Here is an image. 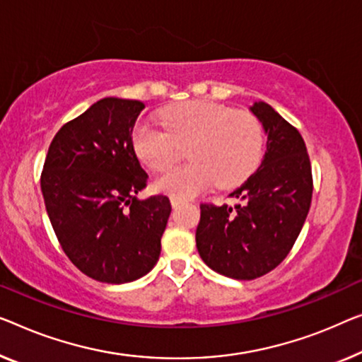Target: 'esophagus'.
<instances>
[{"mask_svg":"<svg viewBox=\"0 0 362 362\" xmlns=\"http://www.w3.org/2000/svg\"><path fill=\"white\" fill-rule=\"evenodd\" d=\"M182 203H183V199H179V198H170V204H172V208L180 206Z\"/></svg>","mask_w":362,"mask_h":362,"instance_id":"1","label":"esophagus"}]
</instances>
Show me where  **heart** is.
Wrapping results in <instances>:
<instances>
[{"label": "heart", "instance_id": "heart-1", "mask_svg": "<svg viewBox=\"0 0 362 362\" xmlns=\"http://www.w3.org/2000/svg\"><path fill=\"white\" fill-rule=\"evenodd\" d=\"M160 123L134 128L133 146L153 170L167 169L188 146L192 163L165 170L153 183L156 192L172 198H192L214 185L234 188L249 179L262 159L263 128L250 113L190 100L160 112Z\"/></svg>", "mask_w": 362, "mask_h": 362}]
</instances>
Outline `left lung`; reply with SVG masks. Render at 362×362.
<instances>
[{"label":"left lung","instance_id":"8db88e82","mask_svg":"<svg viewBox=\"0 0 362 362\" xmlns=\"http://www.w3.org/2000/svg\"><path fill=\"white\" fill-rule=\"evenodd\" d=\"M250 112L267 134L262 164L229 197L234 206L199 204L197 249L216 273L255 279L276 268L293 249L312 202V170L305 143L267 102Z\"/></svg>","mask_w":362,"mask_h":362}]
</instances>
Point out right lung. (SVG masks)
Listing matches in <instances>:
<instances>
[{
    "label": "right lung",
    "mask_w": 362,
    "mask_h": 362,
    "mask_svg": "<svg viewBox=\"0 0 362 362\" xmlns=\"http://www.w3.org/2000/svg\"><path fill=\"white\" fill-rule=\"evenodd\" d=\"M144 104L105 97L55 134L40 188L53 230L69 260L100 283L123 284L159 260L172 211L164 195L138 198L148 174L133 148Z\"/></svg>",
    "instance_id": "right-lung-1"
}]
</instances>
